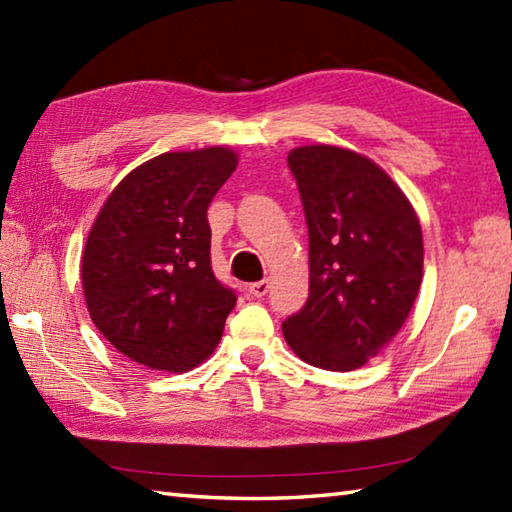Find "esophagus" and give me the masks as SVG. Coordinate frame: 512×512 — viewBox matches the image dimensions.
<instances>
[{"label":"esophagus","instance_id":"esophagus-1","mask_svg":"<svg viewBox=\"0 0 512 512\" xmlns=\"http://www.w3.org/2000/svg\"><path fill=\"white\" fill-rule=\"evenodd\" d=\"M248 293L253 298H264L266 293H268V280H259V282H253L248 287Z\"/></svg>","mask_w":512,"mask_h":512}]
</instances>
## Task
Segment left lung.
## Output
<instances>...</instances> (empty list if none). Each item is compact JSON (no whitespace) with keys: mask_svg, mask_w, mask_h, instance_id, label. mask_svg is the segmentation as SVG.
<instances>
[{"mask_svg":"<svg viewBox=\"0 0 512 512\" xmlns=\"http://www.w3.org/2000/svg\"><path fill=\"white\" fill-rule=\"evenodd\" d=\"M309 228V298L282 323L309 366L348 372L400 332L422 282L413 205L366 155L311 144L289 153Z\"/></svg>","mask_w":512,"mask_h":512,"instance_id":"obj_1","label":"left lung"}]
</instances>
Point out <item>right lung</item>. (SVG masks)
I'll return each instance as SVG.
<instances>
[{
    "mask_svg": "<svg viewBox=\"0 0 512 512\" xmlns=\"http://www.w3.org/2000/svg\"><path fill=\"white\" fill-rule=\"evenodd\" d=\"M237 162L228 146L162 153L103 203L81 259L85 305L131 361L185 372L219 345L237 296L212 273L207 207Z\"/></svg>",
    "mask_w": 512,
    "mask_h": 512,
    "instance_id": "add662e5",
    "label": "right lung"
}]
</instances>
